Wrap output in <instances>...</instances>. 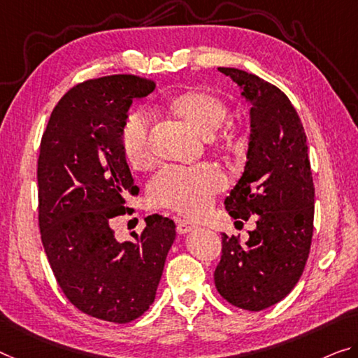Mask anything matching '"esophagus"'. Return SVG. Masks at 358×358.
<instances>
[{"label": "esophagus", "instance_id": "1", "mask_svg": "<svg viewBox=\"0 0 358 358\" xmlns=\"http://www.w3.org/2000/svg\"><path fill=\"white\" fill-rule=\"evenodd\" d=\"M194 229H196V224L190 222L189 219H178L176 221V230H178V234H187Z\"/></svg>", "mask_w": 358, "mask_h": 358}]
</instances>
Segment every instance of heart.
I'll return each instance as SVG.
<instances>
[{"label":"heart","instance_id":"obj_1","mask_svg":"<svg viewBox=\"0 0 358 358\" xmlns=\"http://www.w3.org/2000/svg\"><path fill=\"white\" fill-rule=\"evenodd\" d=\"M168 108L182 118L201 136H211L227 118L229 108L221 97L206 91H185L168 99ZM120 142L126 162L136 169L153 162L150 118L142 110H133L120 129ZM227 179L211 163L196 166H164L148 182L152 205L195 216L211 205L213 198L224 190Z\"/></svg>","mask_w":358,"mask_h":358}]
</instances>
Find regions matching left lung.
Here are the masks:
<instances>
[{"mask_svg":"<svg viewBox=\"0 0 358 358\" xmlns=\"http://www.w3.org/2000/svg\"><path fill=\"white\" fill-rule=\"evenodd\" d=\"M232 78L251 103L248 162L225 198L230 216L252 219L246 243L222 235L214 283L240 309H267L294 288L304 272L313 234L315 189L299 115L283 91L238 69H217Z\"/></svg>","mask_w":358,"mask_h":358,"instance_id":"8db88e82","label":"left lung"}]
</instances>
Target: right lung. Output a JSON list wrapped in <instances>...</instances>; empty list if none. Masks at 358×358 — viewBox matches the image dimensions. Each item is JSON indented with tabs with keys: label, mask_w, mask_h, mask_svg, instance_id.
<instances>
[{
	"label": "right lung",
	"mask_w": 358,
	"mask_h": 358,
	"mask_svg": "<svg viewBox=\"0 0 358 358\" xmlns=\"http://www.w3.org/2000/svg\"><path fill=\"white\" fill-rule=\"evenodd\" d=\"M155 81L110 75L71 87L54 107L38 157V224L49 266L76 309L129 323L155 299L176 238L173 219L152 214L133 241H118L112 219L137 195L120 142L133 99Z\"/></svg>",
	"instance_id": "right-lung-1"
}]
</instances>
